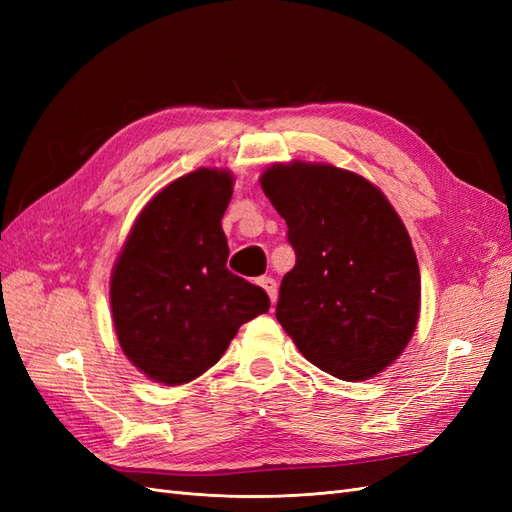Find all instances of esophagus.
Returning <instances> with one entry per match:
<instances>
[{"label":"esophagus","mask_w":512,"mask_h":512,"mask_svg":"<svg viewBox=\"0 0 512 512\" xmlns=\"http://www.w3.org/2000/svg\"><path fill=\"white\" fill-rule=\"evenodd\" d=\"M258 286L269 294L271 303H275V299H277V284H275L273 277H260V280H258Z\"/></svg>","instance_id":"obj_1"}]
</instances>
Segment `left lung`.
<instances>
[{
    "label": "left lung",
    "instance_id": "1",
    "mask_svg": "<svg viewBox=\"0 0 512 512\" xmlns=\"http://www.w3.org/2000/svg\"><path fill=\"white\" fill-rule=\"evenodd\" d=\"M260 188L297 254L277 322L327 374L374 378L406 350L421 314V271L404 222L374 183L333 164L277 162Z\"/></svg>",
    "mask_w": 512,
    "mask_h": 512
}]
</instances>
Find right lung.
Returning <instances> with one entry per match:
<instances>
[{"label": "right lung", "instance_id": "1", "mask_svg": "<svg viewBox=\"0 0 512 512\" xmlns=\"http://www.w3.org/2000/svg\"><path fill=\"white\" fill-rule=\"evenodd\" d=\"M235 177L198 168L170 181L138 213L111 273L119 346L149 380L203 376L243 322L269 312L267 292L226 269L222 230Z\"/></svg>", "mask_w": 512, "mask_h": 512}]
</instances>
